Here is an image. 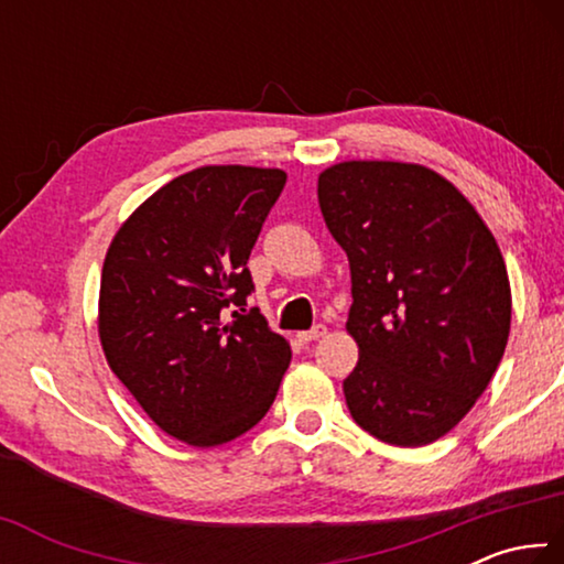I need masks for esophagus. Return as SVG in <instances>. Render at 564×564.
<instances>
[{"instance_id": "obj_1", "label": "esophagus", "mask_w": 564, "mask_h": 564, "mask_svg": "<svg viewBox=\"0 0 564 564\" xmlns=\"http://www.w3.org/2000/svg\"><path fill=\"white\" fill-rule=\"evenodd\" d=\"M328 333V328L326 326H313L311 330H303V333H299V340L301 343H311V340H318V338H323Z\"/></svg>"}]
</instances>
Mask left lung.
<instances>
[{"label":"left lung","mask_w":564,"mask_h":564,"mask_svg":"<svg viewBox=\"0 0 564 564\" xmlns=\"http://www.w3.org/2000/svg\"><path fill=\"white\" fill-rule=\"evenodd\" d=\"M318 204L350 263V415L390 445L435 443L470 413L508 346L500 246L460 191L420 164L340 161L321 171Z\"/></svg>","instance_id":"left-lung-1"}]
</instances>
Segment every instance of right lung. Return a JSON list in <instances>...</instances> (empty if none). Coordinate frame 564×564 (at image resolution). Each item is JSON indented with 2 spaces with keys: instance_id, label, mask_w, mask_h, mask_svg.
I'll list each match as a JSON object with an SVG mask.
<instances>
[{
  "instance_id": "obj_1",
  "label": "right lung",
  "mask_w": 564,
  "mask_h": 564,
  "mask_svg": "<svg viewBox=\"0 0 564 564\" xmlns=\"http://www.w3.org/2000/svg\"><path fill=\"white\" fill-rule=\"evenodd\" d=\"M285 171L198 166L151 194L104 259L99 340L113 370L166 435L216 447L259 423L291 362L269 328L246 263Z\"/></svg>"
}]
</instances>
